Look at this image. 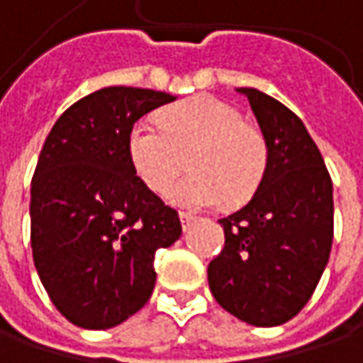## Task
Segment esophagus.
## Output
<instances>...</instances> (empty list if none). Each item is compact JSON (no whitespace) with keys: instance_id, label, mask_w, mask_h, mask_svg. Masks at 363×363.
Listing matches in <instances>:
<instances>
[{"instance_id":"1","label":"esophagus","mask_w":363,"mask_h":363,"mask_svg":"<svg viewBox=\"0 0 363 363\" xmlns=\"http://www.w3.org/2000/svg\"><path fill=\"white\" fill-rule=\"evenodd\" d=\"M179 216H181V223H182V229H186L193 220H195V216L191 214V212H179Z\"/></svg>"}]
</instances>
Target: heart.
<instances>
[{
    "label": "heart",
    "mask_w": 363,
    "mask_h": 363,
    "mask_svg": "<svg viewBox=\"0 0 363 363\" xmlns=\"http://www.w3.org/2000/svg\"><path fill=\"white\" fill-rule=\"evenodd\" d=\"M134 174L151 191L164 193L191 153L193 177L170 189L179 206L206 208L227 199H246L264 174L267 140L242 113L214 96H193L172 105L160 117L138 119L125 138Z\"/></svg>",
    "instance_id": "obj_1"
}]
</instances>
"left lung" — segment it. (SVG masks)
<instances>
[{"instance_id":"left-lung-1","label":"left lung","mask_w":363,"mask_h":363,"mask_svg":"<svg viewBox=\"0 0 363 363\" xmlns=\"http://www.w3.org/2000/svg\"><path fill=\"white\" fill-rule=\"evenodd\" d=\"M248 96L267 140L252 199L220 218L225 248L208 264L216 303L252 326L292 320L311 298L332 248L334 201L324 157L303 121L254 88Z\"/></svg>"}]
</instances>
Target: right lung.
<instances>
[{
    "label": "right lung",
    "mask_w": 363,
    "mask_h": 363,
    "mask_svg": "<svg viewBox=\"0 0 363 363\" xmlns=\"http://www.w3.org/2000/svg\"><path fill=\"white\" fill-rule=\"evenodd\" d=\"M174 96L111 86L71 105L48 134L31 179V248L54 307L105 330L151 298L155 252L182 233L179 212L140 181L125 138Z\"/></svg>",
    "instance_id": "1"
}]
</instances>
